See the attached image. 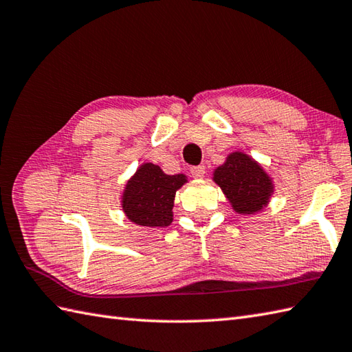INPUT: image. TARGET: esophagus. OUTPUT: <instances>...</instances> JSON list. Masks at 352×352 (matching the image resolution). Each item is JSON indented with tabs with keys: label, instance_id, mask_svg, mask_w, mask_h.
Masks as SVG:
<instances>
[{
	"label": "esophagus",
	"instance_id": "esophagus-1",
	"mask_svg": "<svg viewBox=\"0 0 352 352\" xmlns=\"http://www.w3.org/2000/svg\"><path fill=\"white\" fill-rule=\"evenodd\" d=\"M190 171H191V175H192L194 177L200 179V177L205 176V171H206V170H205V166H196V167H191Z\"/></svg>",
	"mask_w": 352,
	"mask_h": 352
}]
</instances>
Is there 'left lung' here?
Segmentation results:
<instances>
[{
  "instance_id": "obj_1",
  "label": "left lung",
  "mask_w": 352,
  "mask_h": 352,
  "mask_svg": "<svg viewBox=\"0 0 352 352\" xmlns=\"http://www.w3.org/2000/svg\"><path fill=\"white\" fill-rule=\"evenodd\" d=\"M214 182L241 215H253L268 205L274 192L272 177L259 162L244 152H232L214 170Z\"/></svg>"
}]
</instances>
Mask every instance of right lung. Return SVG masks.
Returning a JSON list of instances; mask_svg holds the SVG:
<instances>
[{"label": "right lung", "mask_w": 352, "mask_h": 352, "mask_svg": "<svg viewBox=\"0 0 352 352\" xmlns=\"http://www.w3.org/2000/svg\"><path fill=\"white\" fill-rule=\"evenodd\" d=\"M188 182L185 175H166L144 162L124 185L122 209L129 221L143 228H167L173 221L176 191Z\"/></svg>", "instance_id": "add662e5"}]
</instances>
